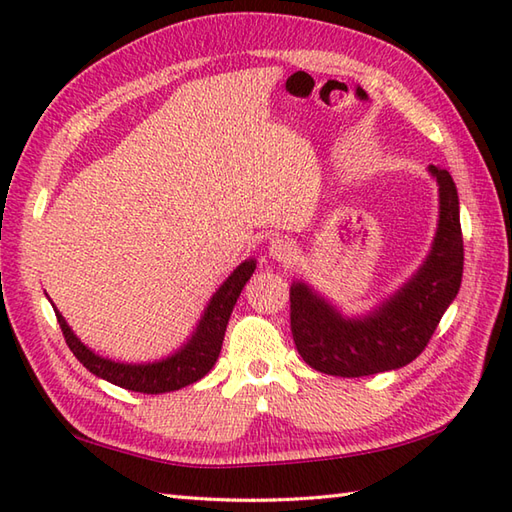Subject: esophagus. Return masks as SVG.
Instances as JSON below:
<instances>
[{"instance_id": "obj_1", "label": "esophagus", "mask_w": 512, "mask_h": 512, "mask_svg": "<svg viewBox=\"0 0 512 512\" xmlns=\"http://www.w3.org/2000/svg\"><path fill=\"white\" fill-rule=\"evenodd\" d=\"M268 253H270V257H273V259H277V262L290 264L292 259H295V255H297V248H295V244L290 242V239L275 237L273 242H270V246H268Z\"/></svg>"}]
</instances>
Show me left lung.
I'll return each mask as SVG.
<instances>
[{
    "label": "left lung",
    "mask_w": 512,
    "mask_h": 512,
    "mask_svg": "<svg viewBox=\"0 0 512 512\" xmlns=\"http://www.w3.org/2000/svg\"><path fill=\"white\" fill-rule=\"evenodd\" d=\"M440 184V222L427 262L394 297L363 319H345L303 281L290 286V330L312 369L358 378L398 369L420 356L462 284L464 242L458 189L447 169L429 167Z\"/></svg>",
    "instance_id": "left-lung-1"
}]
</instances>
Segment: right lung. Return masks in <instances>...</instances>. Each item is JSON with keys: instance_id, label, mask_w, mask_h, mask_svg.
<instances>
[{"instance_id": "add662e5", "label": "right lung", "mask_w": 512, "mask_h": 512, "mask_svg": "<svg viewBox=\"0 0 512 512\" xmlns=\"http://www.w3.org/2000/svg\"><path fill=\"white\" fill-rule=\"evenodd\" d=\"M255 259L239 264L233 275L228 277L224 284L217 288L209 306L204 310V317L200 319L198 330L193 332L189 343L182 347L180 352L165 358L160 363H147V365H127V363H114L110 358H103L94 354L90 347H85L68 323L54 308L57 314L59 328L65 336V343L72 350V354L79 358L83 367H88L94 376H99L107 383L118 385L129 391H140V394H167V391H176L187 385H193L195 380L204 378L211 372L217 356L222 350L226 323L231 319V312L239 299V292L246 286V281L255 273Z\"/></svg>"}]
</instances>
